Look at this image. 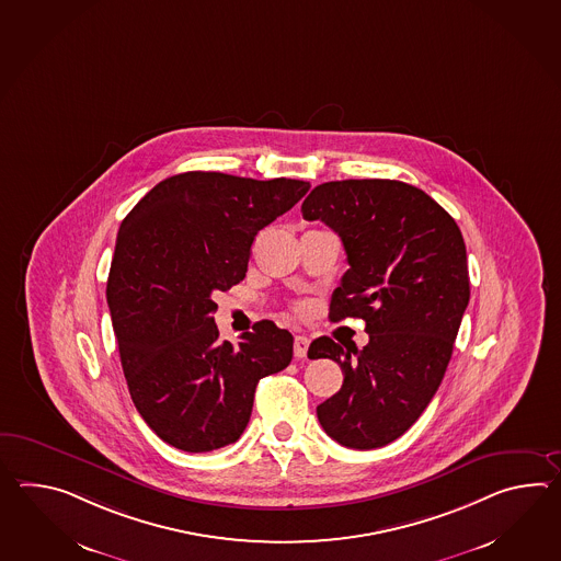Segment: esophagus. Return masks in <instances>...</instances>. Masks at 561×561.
<instances>
[{
  "label": "esophagus",
  "mask_w": 561,
  "mask_h": 561,
  "mask_svg": "<svg viewBox=\"0 0 561 561\" xmlns=\"http://www.w3.org/2000/svg\"><path fill=\"white\" fill-rule=\"evenodd\" d=\"M308 348H310V340H308V337H294V354H296V358H306V354H308Z\"/></svg>",
  "instance_id": "obj_1"
}]
</instances>
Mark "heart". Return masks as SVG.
I'll use <instances>...</instances> for the list:
<instances>
[{
    "label": "heart",
    "mask_w": 561,
    "mask_h": 561,
    "mask_svg": "<svg viewBox=\"0 0 561 561\" xmlns=\"http://www.w3.org/2000/svg\"><path fill=\"white\" fill-rule=\"evenodd\" d=\"M299 310H304V308H299Z\"/></svg>",
    "instance_id": "heart-1"
}]
</instances>
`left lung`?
Returning a JSON list of instances; mask_svg holds the SVG:
<instances>
[{"mask_svg":"<svg viewBox=\"0 0 561 561\" xmlns=\"http://www.w3.org/2000/svg\"><path fill=\"white\" fill-rule=\"evenodd\" d=\"M301 213L334 229L348 257L330 320L362 318L370 336L362 350L311 342L310 358L344 373L318 421L344 447H385L416 423L447 370L471 294L461 229L424 191L390 179L318 185Z\"/></svg>","mask_w":561,"mask_h":561,"instance_id":"8db88e82","label":"left lung"}]
</instances>
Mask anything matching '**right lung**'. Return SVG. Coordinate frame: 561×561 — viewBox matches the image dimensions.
Returning a JSON list of instances; mask_svg holds the SVG:
<instances>
[{"mask_svg":"<svg viewBox=\"0 0 561 561\" xmlns=\"http://www.w3.org/2000/svg\"><path fill=\"white\" fill-rule=\"evenodd\" d=\"M310 183L188 171L161 181L118 229L106 299L130 399L171 447L236 443L255 387L291 362L294 336L270 320L219 342L215 291L239 284L251 243Z\"/></svg>","mask_w":561,"mask_h":561,"instance_id":"obj_1","label":"right lung"}]
</instances>
